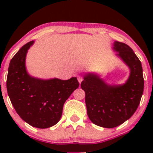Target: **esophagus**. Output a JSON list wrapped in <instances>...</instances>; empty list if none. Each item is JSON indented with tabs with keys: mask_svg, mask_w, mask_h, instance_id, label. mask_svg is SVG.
<instances>
[{
	"mask_svg": "<svg viewBox=\"0 0 153 153\" xmlns=\"http://www.w3.org/2000/svg\"><path fill=\"white\" fill-rule=\"evenodd\" d=\"M78 82H81V81L82 80V77L80 76V75H79V76H78Z\"/></svg>",
	"mask_w": 153,
	"mask_h": 153,
	"instance_id": "obj_1",
	"label": "esophagus"
}]
</instances>
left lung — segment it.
Returning <instances> with one entry per match:
<instances>
[{"label":"left lung","instance_id":"left-lung-1","mask_svg":"<svg viewBox=\"0 0 153 153\" xmlns=\"http://www.w3.org/2000/svg\"><path fill=\"white\" fill-rule=\"evenodd\" d=\"M114 50L130 69L127 82L109 85L99 75L89 73L81 82L89 119L104 128L116 127L130 118L138 108L144 90L142 64L134 51L119 42H114Z\"/></svg>","mask_w":153,"mask_h":153}]
</instances>
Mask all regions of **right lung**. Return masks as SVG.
<instances>
[{
  "label": "right lung",
  "mask_w": 153,
  "mask_h": 153,
  "mask_svg": "<svg viewBox=\"0 0 153 153\" xmlns=\"http://www.w3.org/2000/svg\"><path fill=\"white\" fill-rule=\"evenodd\" d=\"M31 41L24 45L10 60L6 88L10 102L24 122L32 127L45 129L60 119L63 105L79 86L77 78L41 80L32 78L25 67L27 50Z\"/></svg>",
  "instance_id": "right-lung-1"
}]
</instances>
